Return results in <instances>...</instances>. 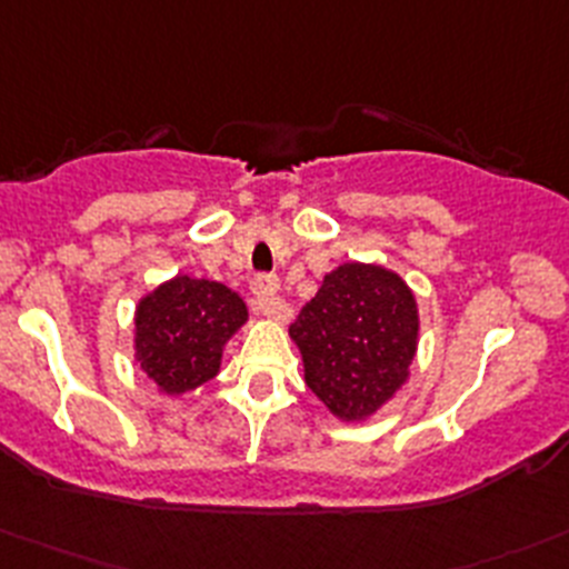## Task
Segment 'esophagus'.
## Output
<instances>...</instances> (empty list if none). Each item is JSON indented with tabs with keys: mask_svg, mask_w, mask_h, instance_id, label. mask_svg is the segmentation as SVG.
<instances>
[{
	"mask_svg": "<svg viewBox=\"0 0 569 569\" xmlns=\"http://www.w3.org/2000/svg\"><path fill=\"white\" fill-rule=\"evenodd\" d=\"M249 289H252V302L260 315L272 317V320H283L286 302L280 300V295H278L280 283L274 274H254L252 283H249Z\"/></svg>",
	"mask_w": 569,
	"mask_h": 569,
	"instance_id": "obj_1",
	"label": "esophagus"
}]
</instances>
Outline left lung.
<instances>
[{
  "label": "left lung",
  "mask_w": 569,
  "mask_h": 569,
  "mask_svg": "<svg viewBox=\"0 0 569 569\" xmlns=\"http://www.w3.org/2000/svg\"><path fill=\"white\" fill-rule=\"evenodd\" d=\"M289 337L306 385L339 421H368L410 379L418 350V302L396 272L342 263L326 274Z\"/></svg>",
  "instance_id": "1"
}]
</instances>
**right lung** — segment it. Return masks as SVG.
<instances>
[{"label":"right lung","mask_w":569,"mask_h":569,"mask_svg":"<svg viewBox=\"0 0 569 569\" xmlns=\"http://www.w3.org/2000/svg\"><path fill=\"white\" fill-rule=\"evenodd\" d=\"M247 317V302L224 283L177 274L137 302L134 359L159 392L182 396L219 373Z\"/></svg>","instance_id":"add662e5"}]
</instances>
